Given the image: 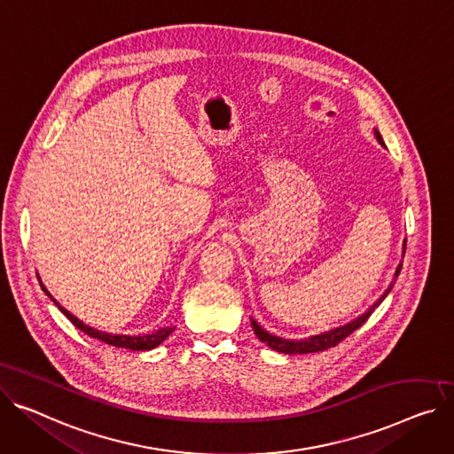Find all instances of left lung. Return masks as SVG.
Instances as JSON below:
<instances>
[{"instance_id":"8db88e82","label":"left lung","mask_w":454,"mask_h":454,"mask_svg":"<svg viewBox=\"0 0 454 454\" xmlns=\"http://www.w3.org/2000/svg\"><path fill=\"white\" fill-rule=\"evenodd\" d=\"M374 137H376V140L385 147V142H383V138H381V135H380V131H378L376 128H374ZM403 255H405V240H403ZM400 270H402V262L398 264V268H396V271H395V281H392V283L388 285V288L383 292V295L376 301V303H374L369 310H365L364 314L357 316L356 319H352V321H348V323H345V325H341V326L330 328V330H326V332H321V334L309 336V338H303V340H288V338H279V336H276V334H270V332L264 330L254 317H250L252 328H254V332H255V336H257L264 345H268L271 350H278V352H281V354H310V352H323V350H326V348L336 347L340 341H343L347 336H350L356 328H359L361 325H364V323L369 319V316L380 307L381 301L388 295V292L392 290V286H395L396 278L400 276Z\"/></svg>"}]
</instances>
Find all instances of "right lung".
<instances>
[{
  "mask_svg": "<svg viewBox=\"0 0 454 454\" xmlns=\"http://www.w3.org/2000/svg\"><path fill=\"white\" fill-rule=\"evenodd\" d=\"M36 276H38V274H36ZM38 281H40L42 290L51 297V301L59 309V312H62L76 328H80L82 332H85L87 336L97 338V340H100V341H104V343H107V345H113V347H118V348H129V350H151V348L159 347V345L171 334V332L175 330L173 326H164V328H159V330H155V332H149V334H138V336L111 334V332L98 330V328H95V326H89L87 323H83L82 319H78L76 316H73L67 309H64V307L59 305L58 301L51 295V292L45 288V285L42 283L40 278H38Z\"/></svg>",
  "mask_w": 454,
  "mask_h": 454,
  "instance_id": "obj_1",
  "label": "right lung"
}]
</instances>
